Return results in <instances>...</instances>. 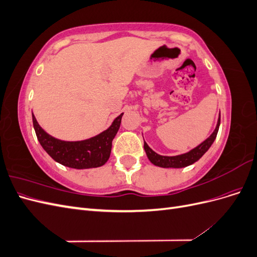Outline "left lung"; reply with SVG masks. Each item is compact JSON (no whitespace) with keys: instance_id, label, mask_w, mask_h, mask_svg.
Here are the masks:
<instances>
[{"instance_id":"1","label":"left lung","mask_w":257,"mask_h":257,"mask_svg":"<svg viewBox=\"0 0 257 257\" xmlns=\"http://www.w3.org/2000/svg\"><path fill=\"white\" fill-rule=\"evenodd\" d=\"M220 122H221V114H219V120H217L216 127L213 131V133L210 135L205 142L198 145L196 148H194V149H192L191 151L180 155H176V157H165V155H160L157 152H154L145 142L144 148H145L147 157L150 160L152 164L163 168H182V167L192 165L203 157V155L209 150V148L213 144L214 139L217 135V132H219Z\"/></svg>"}]
</instances>
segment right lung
Returning a JSON list of instances; mask_svg holds the SVG:
<instances>
[{
  "label": "right lung",
  "mask_w": 257,
  "mask_h": 257,
  "mask_svg": "<svg viewBox=\"0 0 257 257\" xmlns=\"http://www.w3.org/2000/svg\"><path fill=\"white\" fill-rule=\"evenodd\" d=\"M122 115L123 113L116 116L111 125L100 134L80 142H64L54 138L40 126L33 113L32 119L38 142L54 161L71 168L85 169L103 166L109 159L112 141L119 131Z\"/></svg>",
  "instance_id": "add662e5"
}]
</instances>
